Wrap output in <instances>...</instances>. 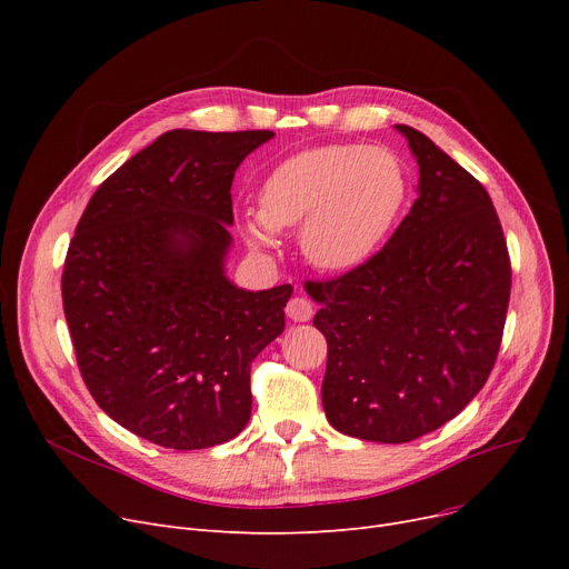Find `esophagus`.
<instances>
[{
  "label": "esophagus",
  "instance_id": "esophagus-1",
  "mask_svg": "<svg viewBox=\"0 0 569 569\" xmlns=\"http://www.w3.org/2000/svg\"><path fill=\"white\" fill-rule=\"evenodd\" d=\"M286 313L295 322H307L313 316V305H311V300H307L305 295H295L286 307Z\"/></svg>",
  "mask_w": 569,
  "mask_h": 569
}]
</instances>
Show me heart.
<instances>
[{
  "mask_svg": "<svg viewBox=\"0 0 569 569\" xmlns=\"http://www.w3.org/2000/svg\"><path fill=\"white\" fill-rule=\"evenodd\" d=\"M410 198L401 159L385 147L325 144L279 163L264 179L260 209L244 214L251 247H277L300 228L305 258L325 272L365 264L392 234Z\"/></svg>",
  "mask_w": 569,
  "mask_h": 569,
  "instance_id": "heart-1",
  "label": "heart"
}]
</instances>
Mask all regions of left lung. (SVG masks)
<instances>
[{
	"instance_id": "obj_1",
	"label": "left lung",
	"mask_w": 569,
	"mask_h": 569,
	"mask_svg": "<svg viewBox=\"0 0 569 569\" xmlns=\"http://www.w3.org/2000/svg\"><path fill=\"white\" fill-rule=\"evenodd\" d=\"M410 214L365 264L305 288L327 339L322 408L352 438L408 442L457 417L498 357L512 267L487 189L412 127Z\"/></svg>"
}]
</instances>
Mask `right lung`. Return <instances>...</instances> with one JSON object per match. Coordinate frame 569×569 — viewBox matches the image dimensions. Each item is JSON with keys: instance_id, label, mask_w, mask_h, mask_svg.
Here are the masks:
<instances>
[{"instance_id": "obj_1", "label": "right lung", "mask_w": 569, "mask_h": 569, "mask_svg": "<svg viewBox=\"0 0 569 569\" xmlns=\"http://www.w3.org/2000/svg\"><path fill=\"white\" fill-rule=\"evenodd\" d=\"M272 131L174 129L117 168L69 244L62 302L99 408L170 450L228 442L251 417V362L292 288L226 277L234 170Z\"/></svg>"}]
</instances>
